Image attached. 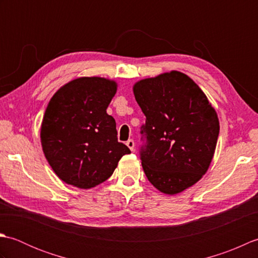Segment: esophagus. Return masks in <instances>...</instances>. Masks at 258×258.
I'll list each match as a JSON object with an SVG mask.
<instances>
[{
    "mask_svg": "<svg viewBox=\"0 0 258 258\" xmlns=\"http://www.w3.org/2000/svg\"><path fill=\"white\" fill-rule=\"evenodd\" d=\"M126 145L128 146V149L131 150V151H134V149H135V143H134V141L133 140H128L127 142H126Z\"/></svg>",
    "mask_w": 258,
    "mask_h": 258,
    "instance_id": "esophagus-1",
    "label": "esophagus"
}]
</instances>
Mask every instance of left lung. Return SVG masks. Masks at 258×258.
<instances>
[{"label": "left lung", "instance_id": "1", "mask_svg": "<svg viewBox=\"0 0 258 258\" xmlns=\"http://www.w3.org/2000/svg\"><path fill=\"white\" fill-rule=\"evenodd\" d=\"M135 100L146 116L140 156L147 179L177 194L206 173L220 133L217 114L199 85L172 71L138 82Z\"/></svg>", "mask_w": 258, "mask_h": 258}]
</instances>
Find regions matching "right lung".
<instances>
[{
    "label": "right lung",
    "mask_w": 258,
    "mask_h": 258,
    "mask_svg": "<svg viewBox=\"0 0 258 258\" xmlns=\"http://www.w3.org/2000/svg\"><path fill=\"white\" fill-rule=\"evenodd\" d=\"M116 86L103 78H80L62 86L48 103L41 126L43 152L67 184L94 187L131 153L117 141L116 123L106 113Z\"/></svg>",
    "instance_id": "obj_1"
}]
</instances>
